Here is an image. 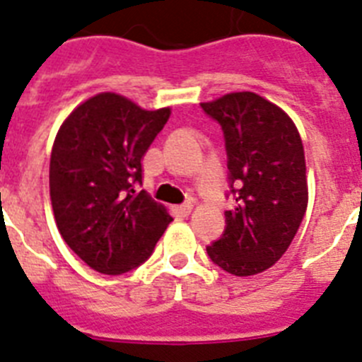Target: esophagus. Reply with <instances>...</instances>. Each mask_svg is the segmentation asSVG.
<instances>
[{"label":"esophagus","mask_w":362,"mask_h":362,"mask_svg":"<svg viewBox=\"0 0 362 362\" xmlns=\"http://www.w3.org/2000/svg\"><path fill=\"white\" fill-rule=\"evenodd\" d=\"M191 211H193V204H191V202H187V204H182L177 207V213L180 214V216H187Z\"/></svg>","instance_id":"34e87169"}]
</instances>
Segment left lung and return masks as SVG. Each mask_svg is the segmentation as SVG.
<instances>
[{"label":"left lung","mask_w":362,"mask_h":362,"mask_svg":"<svg viewBox=\"0 0 362 362\" xmlns=\"http://www.w3.org/2000/svg\"><path fill=\"white\" fill-rule=\"evenodd\" d=\"M200 106L223 132L227 197L236 202L207 254L229 274H258L285 254L307 211L301 136L281 108L252 92L227 93Z\"/></svg>","instance_id":"8db88e82"}]
</instances>
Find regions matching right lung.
Instances as JSON below:
<instances>
[{
	"instance_id": "right-lung-1",
	"label": "right lung",
	"mask_w": 362,
	"mask_h": 362,
	"mask_svg": "<svg viewBox=\"0 0 362 362\" xmlns=\"http://www.w3.org/2000/svg\"><path fill=\"white\" fill-rule=\"evenodd\" d=\"M169 108H139L117 93L77 106L55 136L50 198L61 236L100 274H124L146 262L173 218L142 184V157Z\"/></svg>"
}]
</instances>
